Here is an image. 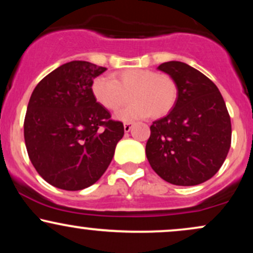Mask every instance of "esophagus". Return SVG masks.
<instances>
[{
    "label": "esophagus",
    "instance_id": "obj_1",
    "mask_svg": "<svg viewBox=\"0 0 253 253\" xmlns=\"http://www.w3.org/2000/svg\"><path fill=\"white\" fill-rule=\"evenodd\" d=\"M132 127H133V123H126L124 125L125 132H129V130L132 129Z\"/></svg>",
    "mask_w": 253,
    "mask_h": 253
}]
</instances>
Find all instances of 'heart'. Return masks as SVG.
Instances as JSON below:
<instances>
[{
	"instance_id": "b5f03b06",
	"label": "heart",
	"mask_w": 253,
	"mask_h": 253,
	"mask_svg": "<svg viewBox=\"0 0 253 253\" xmlns=\"http://www.w3.org/2000/svg\"><path fill=\"white\" fill-rule=\"evenodd\" d=\"M94 100L104 109L115 112L128 101L133 102L117 114L124 121L167 115L175 106L177 85L167 75L149 69H128L118 72L115 78L97 76L91 83Z\"/></svg>"
}]
</instances>
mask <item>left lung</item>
<instances>
[{"mask_svg": "<svg viewBox=\"0 0 253 253\" xmlns=\"http://www.w3.org/2000/svg\"><path fill=\"white\" fill-rule=\"evenodd\" d=\"M158 70L172 78L177 100L167 117L153 121L147 161L158 176L175 185H196L211 178L231 147V118L217 86L182 62Z\"/></svg>", "mask_w": 253, "mask_h": 253, "instance_id": "8db88e82", "label": "left lung"}]
</instances>
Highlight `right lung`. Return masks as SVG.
Returning a JSON list of instances; mask_svg holds the SVG:
<instances>
[{
  "instance_id": "right-lung-1",
  "label": "right lung",
  "mask_w": 253,
  "mask_h": 253,
  "mask_svg": "<svg viewBox=\"0 0 253 253\" xmlns=\"http://www.w3.org/2000/svg\"><path fill=\"white\" fill-rule=\"evenodd\" d=\"M106 68L84 60L63 64L32 92L24 134L28 156L53 187L82 190L97 182L124 136V125L94 100L91 83Z\"/></svg>"
}]
</instances>
